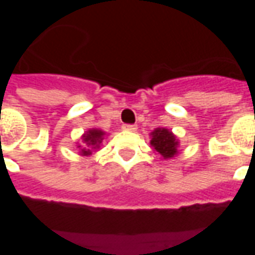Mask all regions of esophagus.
Masks as SVG:
<instances>
[{"label":"esophagus","instance_id":"esophagus-1","mask_svg":"<svg viewBox=\"0 0 255 255\" xmlns=\"http://www.w3.org/2000/svg\"><path fill=\"white\" fill-rule=\"evenodd\" d=\"M123 129H124V131L133 132V131H136V126H132V124H124V126H123Z\"/></svg>","mask_w":255,"mask_h":255}]
</instances>
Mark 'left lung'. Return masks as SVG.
<instances>
[{"instance_id":"8db88e82","label":"left lung","mask_w":255,"mask_h":255,"mask_svg":"<svg viewBox=\"0 0 255 255\" xmlns=\"http://www.w3.org/2000/svg\"><path fill=\"white\" fill-rule=\"evenodd\" d=\"M179 139L171 129L165 127H158L150 132V147L162 160H171L179 154Z\"/></svg>"}]
</instances>
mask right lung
<instances>
[{
  "mask_svg": "<svg viewBox=\"0 0 255 255\" xmlns=\"http://www.w3.org/2000/svg\"><path fill=\"white\" fill-rule=\"evenodd\" d=\"M106 132L100 128H90L82 135V143L76 142L79 149V154L84 157H90L94 151L100 150L102 140L105 139Z\"/></svg>",
  "mask_w": 255,
  "mask_h": 255,
  "instance_id": "right-lung-1",
  "label": "right lung"
}]
</instances>
